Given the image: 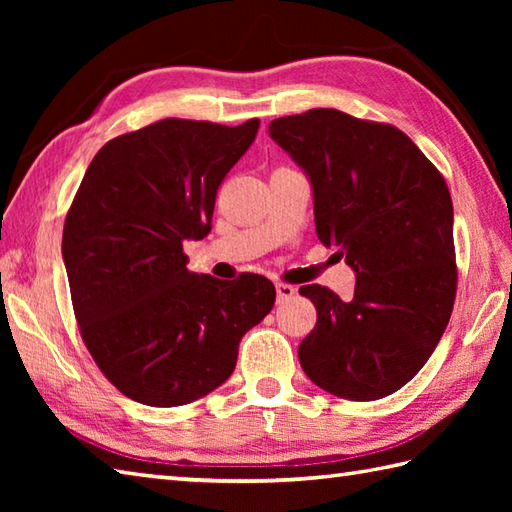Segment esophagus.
I'll return each instance as SVG.
<instances>
[{"label": "esophagus", "instance_id": "esophagus-1", "mask_svg": "<svg viewBox=\"0 0 512 512\" xmlns=\"http://www.w3.org/2000/svg\"><path fill=\"white\" fill-rule=\"evenodd\" d=\"M275 288H277V301L279 303H284V301H288V299L297 295V288L290 286V284H277Z\"/></svg>", "mask_w": 512, "mask_h": 512}]
</instances>
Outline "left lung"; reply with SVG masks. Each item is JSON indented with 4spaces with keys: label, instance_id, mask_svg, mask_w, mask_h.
I'll return each instance as SVG.
<instances>
[{
    "label": "left lung",
    "instance_id": "left-lung-1",
    "mask_svg": "<svg viewBox=\"0 0 512 512\" xmlns=\"http://www.w3.org/2000/svg\"><path fill=\"white\" fill-rule=\"evenodd\" d=\"M268 134L306 173L314 224L354 270V297L299 288L317 325L299 345L314 385L378 400L416 376L455 301L453 202L440 171L407 134L339 110L275 118Z\"/></svg>",
    "mask_w": 512,
    "mask_h": 512
}]
</instances>
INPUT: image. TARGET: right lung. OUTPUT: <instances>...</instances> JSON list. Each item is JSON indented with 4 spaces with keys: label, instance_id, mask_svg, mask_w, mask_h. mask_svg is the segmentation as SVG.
Returning a JSON list of instances; mask_svg holds the SVG:
<instances>
[{
    "label": "right lung",
    "instance_id": "obj_1",
    "mask_svg": "<svg viewBox=\"0 0 512 512\" xmlns=\"http://www.w3.org/2000/svg\"><path fill=\"white\" fill-rule=\"evenodd\" d=\"M165 118L101 147L63 226L81 336L127 398L178 407L226 383L242 336L275 306L273 281L191 273L182 244L211 231L215 193L257 136Z\"/></svg>",
    "mask_w": 512,
    "mask_h": 512
}]
</instances>
